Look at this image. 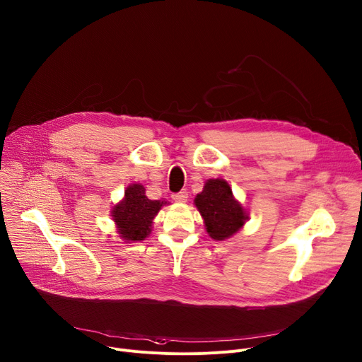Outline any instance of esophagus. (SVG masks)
<instances>
[{
  "mask_svg": "<svg viewBox=\"0 0 362 362\" xmlns=\"http://www.w3.org/2000/svg\"><path fill=\"white\" fill-rule=\"evenodd\" d=\"M172 198H173V201H176V202H186V201H187V192H186V190L179 192V194H175Z\"/></svg>",
  "mask_w": 362,
  "mask_h": 362,
  "instance_id": "34e87169",
  "label": "esophagus"
}]
</instances>
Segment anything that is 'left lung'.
Returning <instances> with one entry per match:
<instances>
[{
    "label": "left lung",
    "mask_w": 362,
    "mask_h": 362,
    "mask_svg": "<svg viewBox=\"0 0 362 362\" xmlns=\"http://www.w3.org/2000/svg\"><path fill=\"white\" fill-rule=\"evenodd\" d=\"M208 234L214 240H226L237 233L247 220L246 212L234 198L223 179H209L195 198Z\"/></svg>",
    "instance_id": "left-lung-1"
}]
</instances>
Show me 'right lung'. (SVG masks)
<instances>
[{"mask_svg":"<svg viewBox=\"0 0 362 362\" xmlns=\"http://www.w3.org/2000/svg\"><path fill=\"white\" fill-rule=\"evenodd\" d=\"M163 204L165 202L148 199L142 185H131L125 190V199L112 209L120 237L129 242L146 238L151 233L153 218Z\"/></svg>","mask_w":362,"mask_h":362,"instance_id":"right-lung-1","label":"right lung"}]
</instances>
